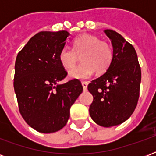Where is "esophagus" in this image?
<instances>
[{
  "mask_svg": "<svg viewBox=\"0 0 156 156\" xmlns=\"http://www.w3.org/2000/svg\"><path fill=\"white\" fill-rule=\"evenodd\" d=\"M82 85H83V89H84V90H87V89L88 82H82Z\"/></svg>",
  "mask_w": 156,
  "mask_h": 156,
  "instance_id": "esophagus-1",
  "label": "esophagus"
}]
</instances>
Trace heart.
Segmentation results:
<instances>
[{
	"label": "heart",
	"instance_id": "obj_1",
	"mask_svg": "<svg viewBox=\"0 0 156 156\" xmlns=\"http://www.w3.org/2000/svg\"><path fill=\"white\" fill-rule=\"evenodd\" d=\"M81 56L83 61L72 69L69 75L70 78L86 79L95 70L103 73L109 68L112 61V48L108 43L100 40L97 36L83 34L76 37L72 42V49L63 48L58 54L61 64L66 69L72 68Z\"/></svg>",
	"mask_w": 156,
	"mask_h": 156
}]
</instances>
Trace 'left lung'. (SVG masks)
<instances>
[{"label":"left lung","instance_id":"1","mask_svg":"<svg viewBox=\"0 0 156 156\" xmlns=\"http://www.w3.org/2000/svg\"><path fill=\"white\" fill-rule=\"evenodd\" d=\"M104 32L111 40L113 56L106 73L88 85L94 98L89 112L99 126L111 127L133 114L139 98L141 68L133 45L114 30Z\"/></svg>","mask_w":156,"mask_h":156}]
</instances>
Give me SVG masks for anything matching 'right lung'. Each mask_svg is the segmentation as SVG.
Returning <instances> with one entry per match:
<instances>
[{
	"instance_id": "1",
	"label": "right lung",
	"mask_w": 156,
	"mask_h": 156,
	"mask_svg": "<svg viewBox=\"0 0 156 156\" xmlns=\"http://www.w3.org/2000/svg\"><path fill=\"white\" fill-rule=\"evenodd\" d=\"M69 35L66 30L37 33L16 58L13 87L19 112L26 122L40 133L63 128L71 106L83 92L78 79L58 83L67 76L58 54Z\"/></svg>"
}]
</instances>
